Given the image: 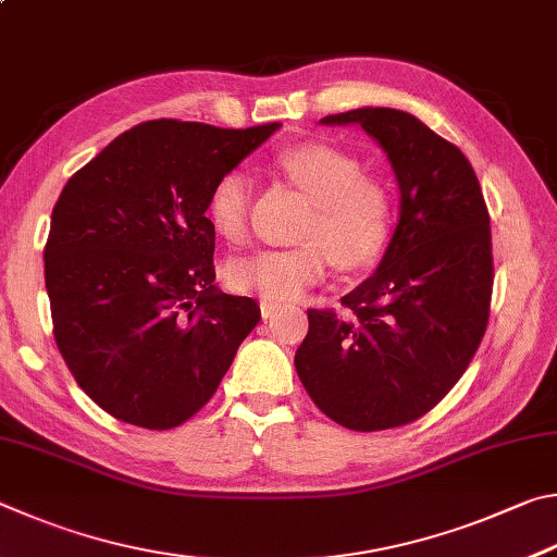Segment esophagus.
<instances>
[{"mask_svg": "<svg viewBox=\"0 0 557 557\" xmlns=\"http://www.w3.org/2000/svg\"><path fill=\"white\" fill-rule=\"evenodd\" d=\"M259 308H261L263 320H269L273 313H278L281 304H276V300H269V298H261V300H259Z\"/></svg>", "mask_w": 557, "mask_h": 557, "instance_id": "1", "label": "esophagus"}]
</instances>
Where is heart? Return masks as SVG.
<instances>
[{"label": "heart", "instance_id": "1", "mask_svg": "<svg viewBox=\"0 0 557 557\" xmlns=\"http://www.w3.org/2000/svg\"><path fill=\"white\" fill-rule=\"evenodd\" d=\"M276 165L313 200L296 247L261 249L232 259L224 281L237 294L294 300L327 276L330 263L345 271L364 269L386 251L394 234L396 202L382 178L364 173L355 156L330 144L304 141L276 156ZM253 185L242 169L214 181L208 220L222 239H247Z\"/></svg>", "mask_w": 557, "mask_h": 557}]
</instances>
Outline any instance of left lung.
<instances>
[{
	"instance_id": "left-lung-1",
	"label": "left lung",
	"mask_w": 557,
	"mask_h": 557,
	"mask_svg": "<svg viewBox=\"0 0 557 557\" xmlns=\"http://www.w3.org/2000/svg\"><path fill=\"white\" fill-rule=\"evenodd\" d=\"M323 124H359L384 146L401 220L379 269L343 304L308 310L296 372L330 421L357 433L408 425L460 382L490 323V210L467 156L413 114L364 107Z\"/></svg>"
}]
</instances>
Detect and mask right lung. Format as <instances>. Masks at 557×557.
<instances>
[{
  "mask_svg": "<svg viewBox=\"0 0 557 557\" xmlns=\"http://www.w3.org/2000/svg\"><path fill=\"white\" fill-rule=\"evenodd\" d=\"M278 126L141 122L65 183L44 247L53 337L116 421L183 425L261 320L253 298L214 290L205 210L214 181Z\"/></svg>",
  "mask_w": 557,
  "mask_h": 557,
  "instance_id": "obj_1",
  "label": "right lung"
}]
</instances>
